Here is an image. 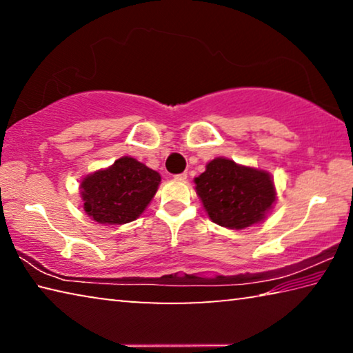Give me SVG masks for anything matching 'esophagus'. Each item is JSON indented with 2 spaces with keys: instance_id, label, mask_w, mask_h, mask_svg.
Segmentation results:
<instances>
[{
  "instance_id": "1",
  "label": "esophagus",
  "mask_w": 353,
  "mask_h": 353,
  "mask_svg": "<svg viewBox=\"0 0 353 353\" xmlns=\"http://www.w3.org/2000/svg\"><path fill=\"white\" fill-rule=\"evenodd\" d=\"M174 179H176V181H185V179H187V172H182V174H177V176H174Z\"/></svg>"
}]
</instances>
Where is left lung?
Masks as SVG:
<instances>
[{
    "instance_id": "obj_1",
    "label": "left lung",
    "mask_w": 353,
    "mask_h": 353,
    "mask_svg": "<svg viewBox=\"0 0 353 353\" xmlns=\"http://www.w3.org/2000/svg\"><path fill=\"white\" fill-rule=\"evenodd\" d=\"M194 183L208 218L227 229L241 230L260 223L276 202L270 172L224 157L212 160Z\"/></svg>"
}]
</instances>
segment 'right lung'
<instances>
[{
	"label": "right lung",
	"mask_w": 353,
	"mask_h": 353,
	"mask_svg": "<svg viewBox=\"0 0 353 353\" xmlns=\"http://www.w3.org/2000/svg\"><path fill=\"white\" fill-rule=\"evenodd\" d=\"M160 174L132 157L83 177V210L99 224H126L140 216L159 188Z\"/></svg>",
	"instance_id": "1"
}]
</instances>
